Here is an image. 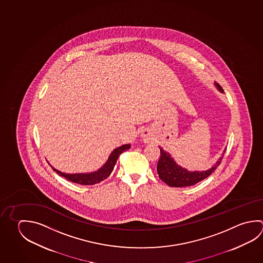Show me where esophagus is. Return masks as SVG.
Instances as JSON below:
<instances>
[{
  "label": "esophagus",
  "instance_id": "34e87169",
  "mask_svg": "<svg viewBox=\"0 0 263 263\" xmlns=\"http://www.w3.org/2000/svg\"><path fill=\"white\" fill-rule=\"evenodd\" d=\"M141 136H142V138H143L144 143H149V142H151V141L153 140L152 135H151V134H150L149 132H147V130H143Z\"/></svg>",
  "mask_w": 263,
  "mask_h": 263
}]
</instances>
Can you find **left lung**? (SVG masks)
<instances>
[{"instance_id":"1","label":"left lung","mask_w":263,"mask_h":263,"mask_svg":"<svg viewBox=\"0 0 263 263\" xmlns=\"http://www.w3.org/2000/svg\"><path fill=\"white\" fill-rule=\"evenodd\" d=\"M216 88L220 91L223 92L222 88L219 83L214 82ZM160 149V158L158 160L157 171H158V177L162 180L163 182L167 183L168 186L172 187H186L195 185L197 182L203 181L206 177L210 176L212 172L215 171L217 167L220 164V161L223 157V153L221 154L222 157H220L218 161L212 167L206 171H195L189 172L185 167H182L177 164L176 161L173 159L171 154L164 151L163 148Z\"/></svg>"}]
</instances>
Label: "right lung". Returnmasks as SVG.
<instances>
[{
    "instance_id": "1",
    "label": "right lung",
    "mask_w": 263,
    "mask_h": 263,
    "mask_svg": "<svg viewBox=\"0 0 263 263\" xmlns=\"http://www.w3.org/2000/svg\"><path fill=\"white\" fill-rule=\"evenodd\" d=\"M130 148V144H123L120 147L115 148L109 157L107 158L106 162L97 171L92 172H86V173H65V172H60L57 170L55 167L51 166L54 172L58 173V175L64 177L65 179H67L68 181L75 183H79L81 185H92L96 183L104 181L107 177L110 176L111 172L114 170L115 165L117 163L118 158L120 157L121 153H123L126 150Z\"/></svg>"
}]
</instances>
